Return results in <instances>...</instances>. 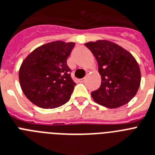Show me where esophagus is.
I'll list each match as a JSON object with an SVG mask.
<instances>
[{
    "instance_id": "esophagus-1",
    "label": "esophagus",
    "mask_w": 155,
    "mask_h": 155,
    "mask_svg": "<svg viewBox=\"0 0 155 155\" xmlns=\"http://www.w3.org/2000/svg\"><path fill=\"white\" fill-rule=\"evenodd\" d=\"M85 81V78H81V79H80V80H79V82L83 83V82H84V81Z\"/></svg>"
}]
</instances>
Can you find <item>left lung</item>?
<instances>
[{
    "mask_svg": "<svg viewBox=\"0 0 155 155\" xmlns=\"http://www.w3.org/2000/svg\"><path fill=\"white\" fill-rule=\"evenodd\" d=\"M85 45L95 56L101 84L91 93L94 101L109 108L128 103L140 85L139 64L131 53L108 40L89 42Z\"/></svg>",
    "mask_w": 155,
    "mask_h": 155,
    "instance_id": "obj_1",
    "label": "left lung"
}]
</instances>
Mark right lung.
I'll return each instance as SVG.
<instances>
[{
  "mask_svg": "<svg viewBox=\"0 0 155 155\" xmlns=\"http://www.w3.org/2000/svg\"><path fill=\"white\" fill-rule=\"evenodd\" d=\"M74 43L54 41L34 50L24 60L19 79L24 95L38 107L54 108L70 100L76 83L66 63Z\"/></svg>",
  "mask_w": 155,
  "mask_h": 155,
  "instance_id": "add662e5",
  "label": "right lung"
}]
</instances>
